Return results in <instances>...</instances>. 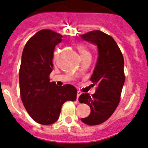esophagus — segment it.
I'll use <instances>...</instances> for the list:
<instances>
[{"label":"esophagus","instance_id":"esophagus-1","mask_svg":"<svg viewBox=\"0 0 148 148\" xmlns=\"http://www.w3.org/2000/svg\"><path fill=\"white\" fill-rule=\"evenodd\" d=\"M81 94H82V92H81V91H79V90H78V91H77V101H78L79 97L81 95Z\"/></svg>","mask_w":148,"mask_h":148}]
</instances>
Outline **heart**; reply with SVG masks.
<instances>
[{
  "mask_svg": "<svg viewBox=\"0 0 148 148\" xmlns=\"http://www.w3.org/2000/svg\"><path fill=\"white\" fill-rule=\"evenodd\" d=\"M77 50L79 51V54H80L81 57H82V59H85L86 58H90L91 57V54H90V52L88 51V49L84 46V45L81 44V43H79V44L77 45ZM58 54V51H56L54 53V58H56V56Z\"/></svg>",
  "mask_w": 148,
  "mask_h": 148,
  "instance_id": "b5f03b06",
  "label": "heart"
}]
</instances>
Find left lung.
Returning <instances> with one entry per match:
<instances>
[{
  "label": "left lung",
  "mask_w": 148,
  "mask_h": 148,
  "mask_svg": "<svg viewBox=\"0 0 148 148\" xmlns=\"http://www.w3.org/2000/svg\"><path fill=\"white\" fill-rule=\"evenodd\" d=\"M80 37L98 48V59L90 79L97 86L96 92L91 96L85 93L79 97L80 103L87 104L90 108L88 116L81 121L88 125H97L110 118L120 102L125 79L124 58L114 38L106 33L95 30Z\"/></svg>",
  "instance_id": "obj_1"
}]
</instances>
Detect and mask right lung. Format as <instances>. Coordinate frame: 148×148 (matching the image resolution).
Instances as JSON below:
<instances>
[{
    "instance_id": "right-lung-1",
    "label": "right lung",
    "mask_w": 148,
    "mask_h": 148,
    "mask_svg": "<svg viewBox=\"0 0 148 148\" xmlns=\"http://www.w3.org/2000/svg\"><path fill=\"white\" fill-rule=\"evenodd\" d=\"M62 38L52 30L42 29L27 41L23 51L19 71L21 100L30 116L41 125L54 123L63 103L77 99L74 86L61 87L50 82L54 48Z\"/></svg>"
}]
</instances>
